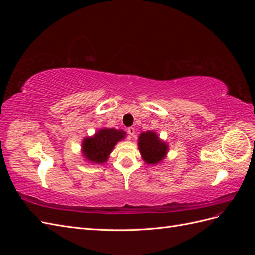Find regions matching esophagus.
I'll list each match as a JSON object with an SVG mask.
<instances>
[{
  "instance_id": "34e87169",
  "label": "esophagus",
  "mask_w": 255,
  "mask_h": 255,
  "mask_svg": "<svg viewBox=\"0 0 255 255\" xmlns=\"http://www.w3.org/2000/svg\"><path fill=\"white\" fill-rule=\"evenodd\" d=\"M127 132H128V134L129 136H134V135H135V128L130 127V128H128Z\"/></svg>"
}]
</instances>
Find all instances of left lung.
<instances>
[{
    "label": "left lung",
    "instance_id": "obj_1",
    "mask_svg": "<svg viewBox=\"0 0 255 255\" xmlns=\"http://www.w3.org/2000/svg\"><path fill=\"white\" fill-rule=\"evenodd\" d=\"M138 149L144 163L154 166L160 164L167 157L169 145L166 141L160 139L156 132L149 130L141 133L138 137Z\"/></svg>",
    "mask_w": 255,
    "mask_h": 255
}]
</instances>
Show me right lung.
<instances>
[{"instance_id":"right-lung-1","label":"right lung","mask_w":255,"mask_h":255,"mask_svg":"<svg viewBox=\"0 0 255 255\" xmlns=\"http://www.w3.org/2000/svg\"><path fill=\"white\" fill-rule=\"evenodd\" d=\"M122 129L100 128L90 137H85L82 142V154L90 164H104L117 142L126 138Z\"/></svg>"}]
</instances>
